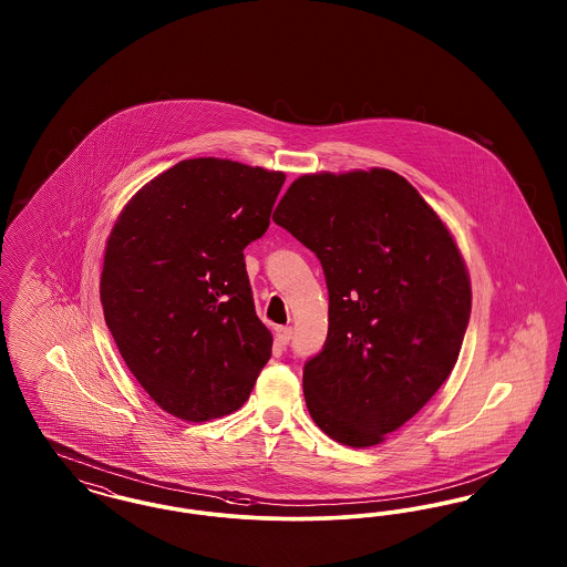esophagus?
<instances>
[{"mask_svg": "<svg viewBox=\"0 0 567 567\" xmlns=\"http://www.w3.org/2000/svg\"><path fill=\"white\" fill-rule=\"evenodd\" d=\"M274 338H276V342L280 344V347H287L289 342H291V338H293V329L291 327H276V331H274Z\"/></svg>", "mask_w": 567, "mask_h": 567, "instance_id": "34e87169", "label": "esophagus"}]
</instances>
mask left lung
Here are the masks:
<instances>
[{"label":"left lung","instance_id":"1","mask_svg":"<svg viewBox=\"0 0 567 567\" xmlns=\"http://www.w3.org/2000/svg\"><path fill=\"white\" fill-rule=\"evenodd\" d=\"M271 218L319 257L329 291L323 351L303 365L308 412L340 444H380L457 363L472 310L457 244L382 167L303 174Z\"/></svg>","mask_w":567,"mask_h":567}]
</instances>
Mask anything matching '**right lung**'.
<instances>
[{
  "instance_id": "1",
  "label": "right lung",
  "mask_w": 567,
  "mask_h": 567,
  "mask_svg": "<svg viewBox=\"0 0 567 567\" xmlns=\"http://www.w3.org/2000/svg\"><path fill=\"white\" fill-rule=\"evenodd\" d=\"M282 172L199 157L135 193L110 231L100 297L130 372L176 419L236 412L271 357L244 248L270 227Z\"/></svg>"
}]
</instances>
